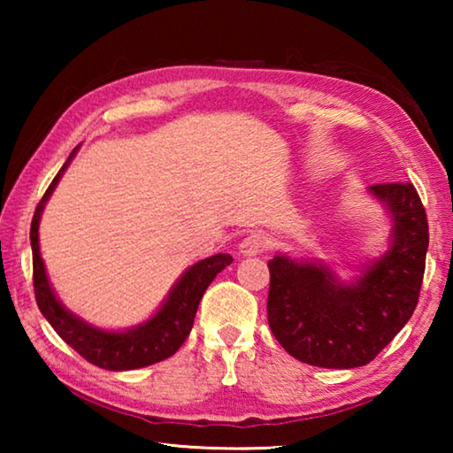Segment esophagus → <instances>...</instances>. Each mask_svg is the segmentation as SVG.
Returning a JSON list of instances; mask_svg holds the SVG:
<instances>
[{"mask_svg":"<svg viewBox=\"0 0 453 453\" xmlns=\"http://www.w3.org/2000/svg\"><path fill=\"white\" fill-rule=\"evenodd\" d=\"M267 248L265 237L259 234H250L245 235L242 243H240V251L242 256H262Z\"/></svg>","mask_w":453,"mask_h":453,"instance_id":"1","label":"esophagus"}]
</instances>
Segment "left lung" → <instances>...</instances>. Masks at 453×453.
I'll use <instances>...</instances> for the list:
<instances>
[{"mask_svg":"<svg viewBox=\"0 0 453 453\" xmlns=\"http://www.w3.org/2000/svg\"><path fill=\"white\" fill-rule=\"evenodd\" d=\"M394 216L392 248L343 286L324 265L275 256L267 321L289 356L303 364L349 370L370 364L408 324L419 300L429 242L427 216L410 181L372 186Z\"/></svg>","mask_w":453,"mask_h":453,"instance_id":"left-lung-1","label":"left lung"}]
</instances>
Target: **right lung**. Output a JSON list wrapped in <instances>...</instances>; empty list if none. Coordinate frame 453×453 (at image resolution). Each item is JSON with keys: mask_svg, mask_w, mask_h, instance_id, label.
I'll return each instance as SVG.
<instances>
[{"mask_svg": "<svg viewBox=\"0 0 453 453\" xmlns=\"http://www.w3.org/2000/svg\"><path fill=\"white\" fill-rule=\"evenodd\" d=\"M78 150V148H75ZM75 150L70 153L64 167L58 172L56 178L45 189L43 197L37 203L34 219H32V251H34V291L37 308L43 313V318L50 321L51 327L56 329L58 335L64 340L67 346H72L78 354L88 359L89 364L104 370H135V367L151 365L167 359L178 351L183 342L188 340L194 326V318L197 311L199 300H202L203 291L208 289L213 278L224 270L226 265L234 262L229 254H218L208 259L191 265L189 270L181 275V280L175 283L167 302L162 305L156 316L143 326L129 329L124 334H111L102 332L88 326L86 321L72 316L64 305H61L53 291L50 288L48 275H45V267L40 256V240H37V227H40V216L43 210V203L48 202L50 194L56 188L61 173L72 162Z\"/></svg>", "mask_w": 453, "mask_h": 453, "instance_id": "add662e5", "label": "right lung"}]
</instances>
